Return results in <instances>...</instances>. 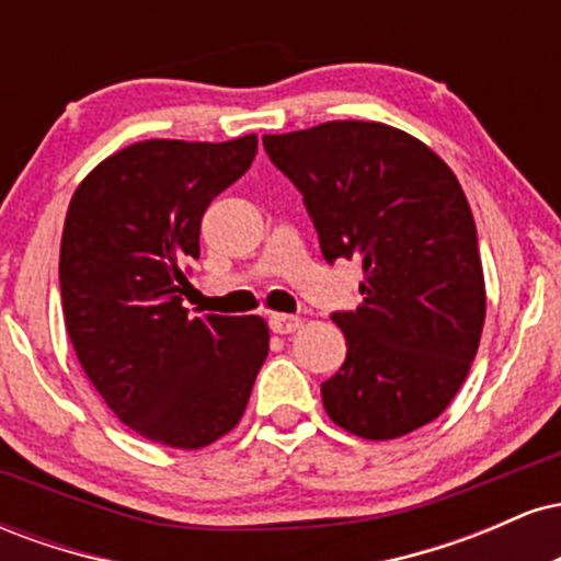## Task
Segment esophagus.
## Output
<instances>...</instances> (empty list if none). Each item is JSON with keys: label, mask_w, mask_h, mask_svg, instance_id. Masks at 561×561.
I'll return each instance as SVG.
<instances>
[{"label": "esophagus", "mask_w": 561, "mask_h": 561, "mask_svg": "<svg viewBox=\"0 0 561 561\" xmlns=\"http://www.w3.org/2000/svg\"><path fill=\"white\" fill-rule=\"evenodd\" d=\"M268 324H272V330L276 334H293V332H298L300 327H302V319L300 317H293V313H272Z\"/></svg>", "instance_id": "34e87169"}]
</instances>
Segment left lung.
<instances>
[{
  "label": "left lung",
  "instance_id": "8db88e82",
  "mask_svg": "<svg viewBox=\"0 0 561 561\" xmlns=\"http://www.w3.org/2000/svg\"><path fill=\"white\" fill-rule=\"evenodd\" d=\"M300 190L327 261H362L364 300L334 313L345 364L321 382L337 427L392 440L454 401L485 324V276L459 179L424 141L377 121L263 137Z\"/></svg>",
  "mask_w": 561,
  "mask_h": 561
}]
</instances>
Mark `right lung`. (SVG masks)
Returning <instances> with one entry per match:
<instances>
[{
  "mask_svg": "<svg viewBox=\"0 0 561 561\" xmlns=\"http://www.w3.org/2000/svg\"><path fill=\"white\" fill-rule=\"evenodd\" d=\"M259 137L147 139L113 152L70 197L62 317L76 356L128 430L195 450L237 427L268 356L261 317H190L205 210L253 163Z\"/></svg>",
  "mask_w": 561,
  "mask_h": 561,
  "instance_id": "obj_1",
  "label": "right lung"
}]
</instances>
